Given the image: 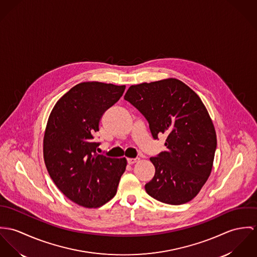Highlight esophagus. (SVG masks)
<instances>
[{"label":"esophagus","instance_id":"esophagus-1","mask_svg":"<svg viewBox=\"0 0 257 257\" xmlns=\"http://www.w3.org/2000/svg\"><path fill=\"white\" fill-rule=\"evenodd\" d=\"M139 161V159H127V162H128V164L129 165H133V164H135V163H137Z\"/></svg>","mask_w":257,"mask_h":257}]
</instances>
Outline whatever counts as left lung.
Listing matches in <instances>:
<instances>
[{
	"instance_id": "8db88e82",
	"label": "left lung",
	"mask_w": 257,
	"mask_h": 257,
	"mask_svg": "<svg viewBox=\"0 0 257 257\" xmlns=\"http://www.w3.org/2000/svg\"><path fill=\"white\" fill-rule=\"evenodd\" d=\"M149 122L154 139L165 134L167 151L153 157L156 172L145 185L163 203L180 205L193 199L211 174L217 136L198 94L177 79L131 86L124 96Z\"/></svg>"
}]
</instances>
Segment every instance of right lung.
I'll return each mask as SVG.
<instances>
[{"instance_id": "add662e5", "label": "right lung", "mask_w": 257, "mask_h": 257, "mask_svg": "<svg viewBox=\"0 0 257 257\" xmlns=\"http://www.w3.org/2000/svg\"><path fill=\"white\" fill-rule=\"evenodd\" d=\"M125 86L85 82L73 86L54 105L44 138L46 169L60 191L74 203L98 208L112 199L127 166L125 158L96 153L93 141L103 113L122 96Z\"/></svg>"}]
</instances>
